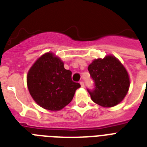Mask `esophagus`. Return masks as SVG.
Segmentation results:
<instances>
[{"mask_svg": "<svg viewBox=\"0 0 147 147\" xmlns=\"http://www.w3.org/2000/svg\"><path fill=\"white\" fill-rule=\"evenodd\" d=\"M80 85L82 88L85 87V83H84V82H82H82H80Z\"/></svg>", "mask_w": 147, "mask_h": 147, "instance_id": "34e87169", "label": "esophagus"}]
</instances>
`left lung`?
<instances>
[{
  "label": "left lung",
  "mask_w": 147,
  "mask_h": 147,
  "mask_svg": "<svg viewBox=\"0 0 147 147\" xmlns=\"http://www.w3.org/2000/svg\"><path fill=\"white\" fill-rule=\"evenodd\" d=\"M88 69L94 88L87 90L94 103L110 107L123 100L130 87V79L125 68L116 58L108 55L94 59Z\"/></svg>",
  "instance_id": "8db88e82"
}]
</instances>
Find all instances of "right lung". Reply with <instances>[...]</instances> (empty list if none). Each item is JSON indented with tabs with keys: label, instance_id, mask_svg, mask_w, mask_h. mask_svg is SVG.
Returning <instances> with one entry per match:
<instances>
[{
	"label": "right lung",
	"instance_id": "1",
	"mask_svg": "<svg viewBox=\"0 0 147 147\" xmlns=\"http://www.w3.org/2000/svg\"><path fill=\"white\" fill-rule=\"evenodd\" d=\"M26 78L33 100L49 111H59L69 105L81 86L71 80V71L65 69L62 60L50 53L36 60Z\"/></svg>",
	"mask_w": 147,
	"mask_h": 147
}]
</instances>
